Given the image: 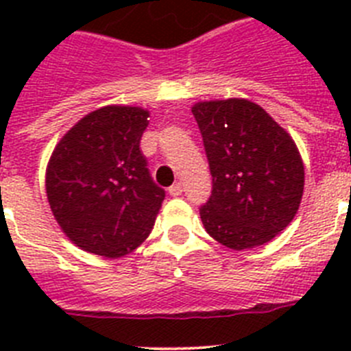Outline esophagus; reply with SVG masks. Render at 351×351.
I'll return each instance as SVG.
<instances>
[{
    "label": "esophagus",
    "instance_id": "esophagus-1",
    "mask_svg": "<svg viewBox=\"0 0 351 351\" xmlns=\"http://www.w3.org/2000/svg\"><path fill=\"white\" fill-rule=\"evenodd\" d=\"M169 193L172 195V197H179V195H182V184H181V182H176V184L170 186Z\"/></svg>",
    "mask_w": 351,
    "mask_h": 351
}]
</instances>
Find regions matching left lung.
I'll return each instance as SVG.
<instances>
[{
    "label": "left lung",
    "mask_w": 351,
    "mask_h": 351,
    "mask_svg": "<svg viewBox=\"0 0 351 351\" xmlns=\"http://www.w3.org/2000/svg\"><path fill=\"white\" fill-rule=\"evenodd\" d=\"M213 176L200 207L204 228L235 251L263 246L295 218L304 193V163L290 133L246 98L191 107Z\"/></svg>",
    "instance_id": "obj_1"
}]
</instances>
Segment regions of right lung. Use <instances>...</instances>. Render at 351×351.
<instances>
[{"label":"right lung","instance_id":"1","mask_svg":"<svg viewBox=\"0 0 351 351\" xmlns=\"http://www.w3.org/2000/svg\"><path fill=\"white\" fill-rule=\"evenodd\" d=\"M149 110L107 105L63 135L45 170L56 221L80 250L121 258L153 230L165 191L149 176L141 138Z\"/></svg>","mask_w":351,"mask_h":351}]
</instances>
